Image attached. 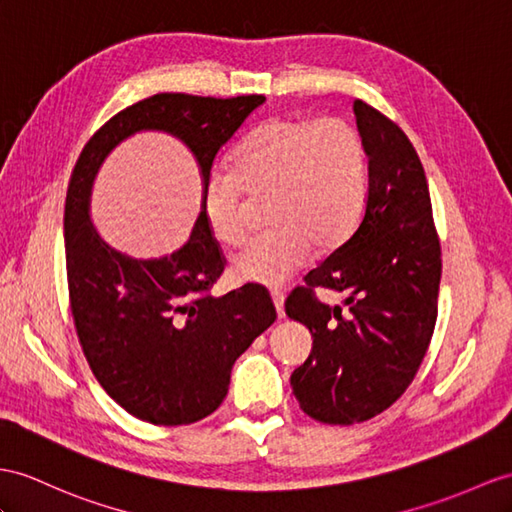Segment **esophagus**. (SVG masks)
<instances>
[{"instance_id":"1","label":"esophagus","mask_w":512,"mask_h":512,"mask_svg":"<svg viewBox=\"0 0 512 512\" xmlns=\"http://www.w3.org/2000/svg\"><path fill=\"white\" fill-rule=\"evenodd\" d=\"M271 299H273V306H276V310H278V317L284 319V293L282 291H273Z\"/></svg>"}]
</instances>
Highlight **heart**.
<instances>
[{
  "label": "heart",
  "instance_id": "1",
  "mask_svg": "<svg viewBox=\"0 0 512 512\" xmlns=\"http://www.w3.org/2000/svg\"><path fill=\"white\" fill-rule=\"evenodd\" d=\"M367 149L341 117H273L247 136L230 171L204 191V217L221 245L239 243L249 200L269 197L273 226L236 252L230 276L239 284L282 286L302 269L313 247L330 252L347 241L365 210Z\"/></svg>",
  "mask_w": 512,
  "mask_h": 512
}]
</instances>
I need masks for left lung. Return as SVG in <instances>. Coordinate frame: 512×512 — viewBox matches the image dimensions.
<instances>
[{
  "label": "left lung",
  "instance_id": "1",
  "mask_svg": "<svg viewBox=\"0 0 512 512\" xmlns=\"http://www.w3.org/2000/svg\"><path fill=\"white\" fill-rule=\"evenodd\" d=\"M354 115L369 160L363 219L284 304L313 334L310 356L291 376L293 395L308 417L334 426L400 400L428 352L441 282V243L413 143L360 99ZM319 285L348 293L345 314L318 302Z\"/></svg>",
  "mask_w": 512,
  "mask_h": 512
}]
</instances>
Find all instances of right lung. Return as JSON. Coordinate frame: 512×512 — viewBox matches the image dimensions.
Segmentation results:
<instances>
[{
    "label": "right lung",
    "instance_id": "1",
    "mask_svg": "<svg viewBox=\"0 0 512 512\" xmlns=\"http://www.w3.org/2000/svg\"><path fill=\"white\" fill-rule=\"evenodd\" d=\"M263 102V95H152L108 119L73 167L65 256L78 339L104 391L154 426H184L215 413L228 395L232 365L276 321V306L258 286L208 293L226 260L208 230L204 197L178 252L136 260L110 247L91 223L93 180L121 141L158 130L191 149L206 191L219 149Z\"/></svg>",
    "mask_w": 512,
    "mask_h": 512
}]
</instances>
